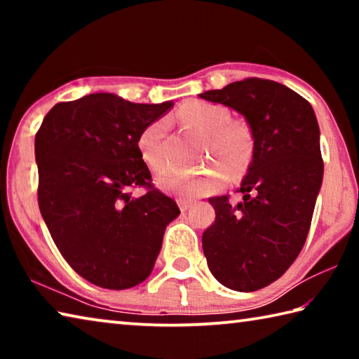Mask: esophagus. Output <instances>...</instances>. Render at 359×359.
Masks as SVG:
<instances>
[{
  "label": "esophagus",
  "instance_id": "obj_1",
  "mask_svg": "<svg viewBox=\"0 0 359 359\" xmlns=\"http://www.w3.org/2000/svg\"><path fill=\"white\" fill-rule=\"evenodd\" d=\"M177 204H179L180 210L185 212V210H188V208H190V205H193V201H187V199H179Z\"/></svg>",
  "mask_w": 359,
  "mask_h": 359
}]
</instances>
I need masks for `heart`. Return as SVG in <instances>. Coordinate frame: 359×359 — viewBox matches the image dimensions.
<instances>
[{
	"label": "heart",
	"mask_w": 359,
	"mask_h": 359,
	"mask_svg": "<svg viewBox=\"0 0 359 359\" xmlns=\"http://www.w3.org/2000/svg\"><path fill=\"white\" fill-rule=\"evenodd\" d=\"M177 118L208 136V158L220 161L231 175L239 174L247 168L252 158V136L239 121L228 120L224 107L209 101H188L177 112ZM166 121L156 120L145 126L139 135L137 147L142 160L154 171L166 168L163 155V137ZM224 182L220 168H212L204 172H172L161 174L158 185L163 190L179 194L182 198H199L215 191Z\"/></svg>",
	"instance_id": "b5f03b06"
}]
</instances>
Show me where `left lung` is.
Here are the masks:
<instances>
[{"label": "left lung", "instance_id": "1", "mask_svg": "<svg viewBox=\"0 0 359 359\" xmlns=\"http://www.w3.org/2000/svg\"><path fill=\"white\" fill-rule=\"evenodd\" d=\"M199 98L234 109L250 126L244 198L209 199L215 222L204 231L203 250L222 285L257 291L285 274L307 239L323 182L318 121L311 102L267 79H244Z\"/></svg>", "mask_w": 359, "mask_h": 359}]
</instances>
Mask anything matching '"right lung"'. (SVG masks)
I'll return each instance as SVG.
<instances>
[{
	"instance_id": "right-lung-1",
	"label": "right lung",
	"mask_w": 359,
	"mask_h": 359,
	"mask_svg": "<svg viewBox=\"0 0 359 359\" xmlns=\"http://www.w3.org/2000/svg\"><path fill=\"white\" fill-rule=\"evenodd\" d=\"M172 107L114 93L58 102L34 139L38 203L68 264L101 288L126 290L150 276L165 229L180 210L151 185L139 135ZM148 193L133 198L131 187Z\"/></svg>"
}]
</instances>
